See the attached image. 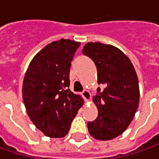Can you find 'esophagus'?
<instances>
[{
    "mask_svg": "<svg viewBox=\"0 0 159 159\" xmlns=\"http://www.w3.org/2000/svg\"><path fill=\"white\" fill-rule=\"evenodd\" d=\"M82 96L86 101H88L91 97V94L89 93V91H88V90H84L82 92Z\"/></svg>",
    "mask_w": 159,
    "mask_h": 159,
    "instance_id": "1",
    "label": "esophagus"
}]
</instances>
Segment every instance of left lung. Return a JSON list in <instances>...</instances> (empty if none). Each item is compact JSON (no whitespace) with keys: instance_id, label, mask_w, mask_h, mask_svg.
Listing matches in <instances>:
<instances>
[{"instance_id":"8db88e82","label":"left lung","mask_w":159,"mask_h":159,"mask_svg":"<svg viewBox=\"0 0 159 159\" xmlns=\"http://www.w3.org/2000/svg\"><path fill=\"white\" fill-rule=\"evenodd\" d=\"M82 53L97 69V89L93 101L98 109L96 119L88 123L89 134L107 141L120 135L130 125L139 105V82L130 59L118 48L89 42Z\"/></svg>"}]
</instances>
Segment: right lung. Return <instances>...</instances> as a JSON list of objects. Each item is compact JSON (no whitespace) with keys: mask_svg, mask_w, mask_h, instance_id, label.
Segmentation results:
<instances>
[{"mask_svg":"<svg viewBox=\"0 0 159 159\" xmlns=\"http://www.w3.org/2000/svg\"><path fill=\"white\" fill-rule=\"evenodd\" d=\"M80 45L61 39L48 44L29 64L23 82V99L29 118L48 137H64L82 106L70 87V63Z\"/></svg>","mask_w":159,"mask_h":159,"instance_id":"add662e5","label":"right lung"}]
</instances>
